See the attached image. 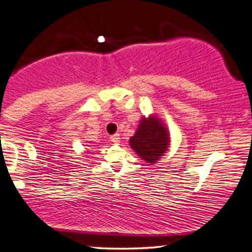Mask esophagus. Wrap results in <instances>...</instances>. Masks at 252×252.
<instances>
[{"instance_id": "esophagus-1", "label": "esophagus", "mask_w": 252, "mask_h": 252, "mask_svg": "<svg viewBox=\"0 0 252 252\" xmlns=\"http://www.w3.org/2000/svg\"><path fill=\"white\" fill-rule=\"evenodd\" d=\"M110 139H111V142H113V143H115V144H118L120 143V135L118 134H115V135H113L110 137Z\"/></svg>"}]
</instances>
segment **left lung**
Segmentation results:
<instances>
[{
    "label": "left lung",
    "instance_id": "obj_1",
    "mask_svg": "<svg viewBox=\"0 0 252 252\" xmlns=\"http://www.w3.org/2000/svg\"><path fill=\"white\" fill-rule=\"evenodd\" d=\"M129 143L144 162L155 164L168 150L170 137L164 123L156 116H149L142 118Z\"/></svg>",
    "mask_w": 252,
    "mask_h": 252
}]
</instances>
